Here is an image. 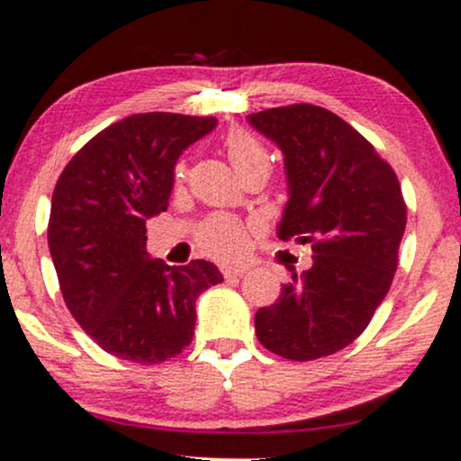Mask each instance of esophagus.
Returning <instances> with one entry per match:
<instances>
[{
  "mask_svg": "<svg viewBox=\"0 0 461 461\" xmlns=\"http://www.w3.org/2000/svg\"><path fill=\"white\" fill-rule=\"evenodd\" d=\"M221 272H223L225 278H240L249 272V267H244V266H240V267H223Z\"/></svg>",
  "mask_w": 461,
  "mask_h": 461,
  "instance_id": "34e87169",
  "label": "esophagus"
}]
</instances>
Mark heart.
<instances>
[{"label":"heart","instance_id":"heart-1","mask_svg":"<svg viewBox=\"0 0 461 461\" xmlns=\"http://www.w3.org/2000/svg\"><path fill=\"white\" fill-rule=\"evenodd\" d=\"M225 153L230 157L231 166L236 167V172L244 176L249 170L258 166H270V155L264 144L258 138L250 136L249 131L234 130L225 136ZM185 176V166L178 163L174 167V178L183 180ZM197 247L203 253L211 255V258L219 261H238L244 258L249 249L250 240V227L242 223L240 219L227 217V214H217L197 227L195 234Z\"/></svg>","mask_w":461,"mask_h":461}]
</instances>
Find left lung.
Listing matches in <instances>:
<instances>
[{
  "mask_svg": "<svg viewBox=\"0 0 461 461\" xmlns=\"http://www.w3.org/2000/svg\"><path fill=\"white\" fill-rule=\"evenodd\" d=\"M249 123L285 155L289 200L281 240L311 244L312 266L291 272L255 314L267 351L311 361L351 345L392 287L406 227L398 176L347 121L312 104L267 108Z\"/></svg>",
  "mask_w": 461,
  "mask_h": 461,
  "instance_id": "1",
  "label": "left lung"
}]
</instances>
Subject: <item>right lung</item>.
I'll use <instances>...</instances> for the list:
<instances>
[{
  "label": "right lung",
  "mask_w": 461,
  "mask_h": 461,
  "mask_svg": "<svg viewBox=\"0 0 461 461\" xmlns=\"http://www.w3.org/2000/svg\"><path fill=\"white\" fill-rule=\"evenodd\" d=\"M214 116L144 113L116 121L72 157L52 191L49 249L63 300L104 351L161 364L191 345L195 300L223 281L206 259L167 266L147 253L180 153Z\"/></svg>",
  "instance_id": "right-lung-1"
}]
</instances>
